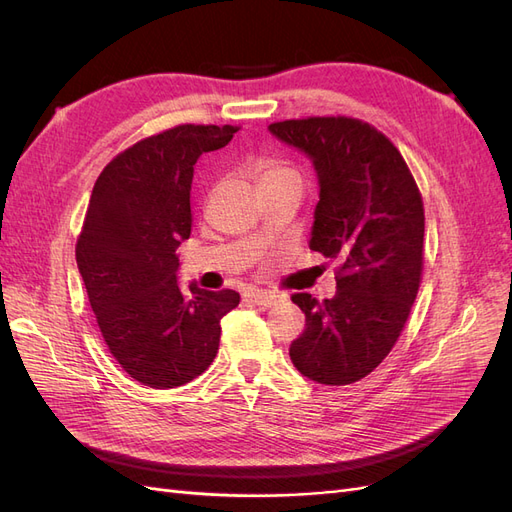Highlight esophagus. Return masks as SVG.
<instances>
[{"label": "esophagus", "mask_w": 512, "mask_h": 512, "mask_svg": "<svg viewBox=\"0 0 512 512\" xmlns=\"http://www.w3.org/2000/svg\"><path fill=\"white\" fill-rule=\"evenodd\" d=\"M245 297L250 299L252 303H256V305H267V307L275 305L277 301L282 299L277 292H273V290H262V288H247Z\"/></svg>", "instance_id": "34e87169"}]
</instances>
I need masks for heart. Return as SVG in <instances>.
<instances>
[{"label": "heart", "mask_w": 512, "mask_h": 512, "mask_svg": "<svg viewBox=\"0 0 512 512\" xmlns=\"http://www.w3.org/2000/svg\"><path fill=\"white\" fill-rule=\"evenodd\" d=\"M286 177H297L290 168L280 164H265L260 168V183L275 181V179H286Z\"/></svg>", "instance_id": "1"}]
</instances>
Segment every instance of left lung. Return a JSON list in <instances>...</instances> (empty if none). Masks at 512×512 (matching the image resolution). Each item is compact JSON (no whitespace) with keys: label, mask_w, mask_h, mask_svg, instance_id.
Instances as JSON below:
<instances>
[{"label":"left lung","mask_w":512,"mask_h":512,"mask_svg":"<svg viewBox=\"0 0 512 512\" xmlns=\"http://www.w3.org/2000/svg\"><path fill=\"white\" fill-rule=\"evenodd\" d=\"M269 132L312 162L320 200L309 250L339 262L331 299L292 297L305 331L290 361L314 382L352 384L386 359L408 320L423 271V200L401 153L369 123L309 117Z\"/></svg>","instance_id":"left-lung-1"}]
</instances>
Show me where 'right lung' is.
I'll use <instances>...</instances> for the list:
<instances>
[{
  "label": "right lung",
  "mask_w": 512,
  "mask_h": 512,
  "mask_svg": "<svg viewBox=\"0 0 512 512\" xmlns=\"http://www.w3.org/2000/svg\"><path fill=\"white\" fill-rule=\"evenodd\" d=\"M232 126H177L108 164L89 198L76 265L104 342L130 378L175 389L213 363L220 320L235 290L179 286L181 241L190 239L194 164L235 136Z\"/></svg>",
  "instance_id": "add662e5"
}]
</instances>
